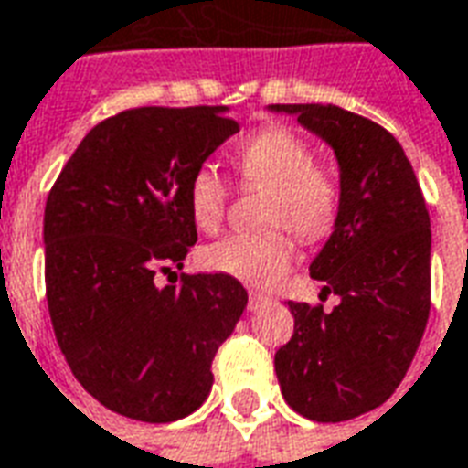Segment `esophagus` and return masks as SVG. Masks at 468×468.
I'll list each match as a JSON object with an SVG mask.
<instances>
[{
  "instance_id": "34e87169",
  "label": "esophagus",
  "mask_w": 468,
  "mask_h": 468,
  "mask_svg": "<svg viewBox=\"0 0 468 468\" xmlns=\"http://www.w3.org/2000/svg\"><path fill=\"white\" fill-rule=\"evenodd\" d=\"M271 299H269L267 294H259V292H249V309L251 312H257V309H261V306H267Z\"/></svg>"
}]
</instances>
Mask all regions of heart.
Segmentation results:
<instances>
[{
	"label": "heart",
	"mask_w": 468,
	"mask_h": 468,
	"mask_svg": "<svg viewBox=\"0 0 468 468\" xmlns=\"http://www.w3.org/2000/svg\"><path fill=\"white\" fill-rule=\"evenodd\" d=\"M314 159L312 144L286 126H264L231 154L244 186L271 194L264 211L269 227H289L304 241L326 237L339 214V186ZM186 201L197 229L211 234L224 221L229 189L219 174L204 166L192 176ZM201 261L209 271L234 276L244 284L271 286L292 267L294 241L282 229L231 234L204 249Z\"/></svg>",
	"instance_id": "heart-1"
}]
</instances>
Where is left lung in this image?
<instances>
[{"label": "left lung", "instance_id": "left-lung-1", "mask_svg": "<svg viewBox=\"0 0 468 468\" xmlns=\"http://www.w3.org/2000/svg\"><path fill=\"white\" fill-rule=\"evenodd\" d=\"M334 149L339 214L309 264L332 312L286 302L294 336L276 351L286 404L312 421L381 407L411 367L431 306V224L404 149L384 126L334 104H271Z\"/></svg>", "mask_w": 468, "mask_h": 468}]
</instances>
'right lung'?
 I'll list each match as a JSON object with an SVG mask.
<instances>
[{"label": "right lung", "mask_w": 468, "mask_h": 468, "mask_svg": "<svg viewBox=\"0 0 468 468\" xmlns=\"http://www.w3.org/2000/svg\"><path fill=\"white\" fill-rule=\"evenodd\" d=\"M227 107H139L104 119L61 169L44 209L54 336L81 387L122 416L166 424L209 397L211 361L247 289L182 269L197 241L186 189L239 124Z\"/></svg>", "instance_id": "1"}]
</instances>
